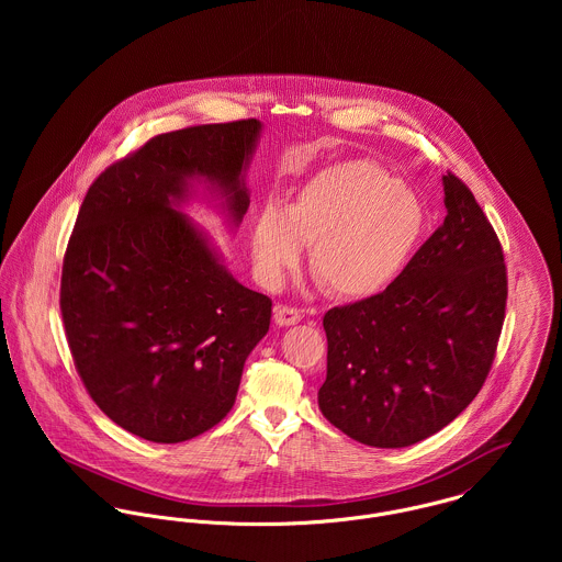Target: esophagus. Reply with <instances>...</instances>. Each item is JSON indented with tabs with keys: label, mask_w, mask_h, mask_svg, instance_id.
<instances>
[{
	"label": "esophagus",
	"mask_w": 562,
	"mask_h": 562,
	"mask_svg": "<svg viewBox=\"0 0 562 562\" xmlns=\"http://www.w3.org/2000/svg\"><path fill=\"white\" fill-rule=\"evenodd\" d=\"M301 318H303V314H301V310H296V307L281 305V307H277V310H274V322H277L279 326H292V324H299Z\"/></svg>",
	"instance_id": "obj_1"
}]
</instances>
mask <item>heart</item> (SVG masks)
<instances>
[{"instance_id":"1","label":"heart","mask_w":562,"mask_h":562,"mask_svg":"<svg viewBox=\"0 0 562 562\" xmlns=\"http://www.w3.org/2000/svg\"><path fill=\"white\" fill-rule=\"evenodd\" d=\"M422 199L370 161L326 168L281 210L266 205L252 225V259L277 285L310 246V268L339 299H366L387 288L424 234Z\"/></svg>"}]
</instances>
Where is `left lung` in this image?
<instances>
[{"instance_id": "left-lung-1", "label": "left lung", "mask_w": 562, "mask_h": 562, "mask_svg": "<svg viewBox=\"0 0 562 562\" xmlns=\"http://www.w3.org/2000/svg\"><path fill=\"white\" fill-rule=\"evenodd\" d=\"M443 192V225L401 274L322 321V415L366 446L404 448L448 426L495 359L508 296L502 244L454 172Z\"/></svg>"}]
</instances>
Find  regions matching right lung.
<instances>
[{
  "label": "right lung",
  "mask_w": 562,
  "mask_h": 562,
  "mask_svg": "<svg viewBox=\"0 0 562 562\" xmlns=\"http://www.w3.org/2000/svg\"><path fill=\"white\" fill-rule=\"evenodd\" d=\"M261 123L160 134L88 188L63 261L60 312L81 383L121 428L188 441L234 406L272 301L240 285L175 207L205 179L240 225Z\"/></svg>",
  "instance_id": "add662e5"
}]
</instances>
